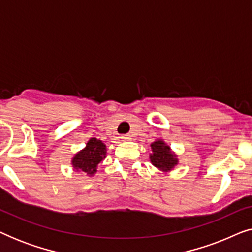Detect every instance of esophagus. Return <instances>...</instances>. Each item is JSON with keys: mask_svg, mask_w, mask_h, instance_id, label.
Returning <instances> with one entry per match:
<instances>
[{"mask_svg": "<svg viewBox=\"0 0 252 252\" xmlns=\"http://www.w3.org/2000/svg\"><path fill=\"white\" fill-rule=\"evenodd\" d=\"M122 140L123 141H130V140H132V136H130L129 134H126V135L122 136Z\"/></svg>", "mask_w": 252, "mask_h": 252, "instance_id": "esophagus-1", "label": "esophagus"}]
</instances>
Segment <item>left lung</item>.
<instances>
[{"label":"left lung","instance_id":"obj_1","mask_svg":"<svg viewBox=\"0 0 252 252\" xmlns=\"http://www.w3.org/2000/svg\"><path fill=\"white\" fill-rule=\"evenodd\" d=\"M150 161L158 170L163 172H170L179 164L177 154H174L171 147L165 143L163 140H156L150 144Z\"/></svg>","mask_w":252,"mask_h":252}]
</instances>
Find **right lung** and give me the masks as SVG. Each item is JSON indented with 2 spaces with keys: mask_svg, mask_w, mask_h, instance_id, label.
<instances>
[{
  "mask_svg": "<svg viewBox=\"0 0 252 252\" xmlns=\"http://www.w3.org/2000/svg\"><path fill=\"white\" fill-rule=\"evenodd\" d=\"M106 157V146L101 140L92 137L86 143L84 149L78 151L72 158L73 170L82 172L88 177H93L97 172V166Z\"/></svg>",
  "mask_w": 252,
  "mask_h": 252,
  "instance_id": "obj_1",
  "label": "right lung"
}]
</instances>
